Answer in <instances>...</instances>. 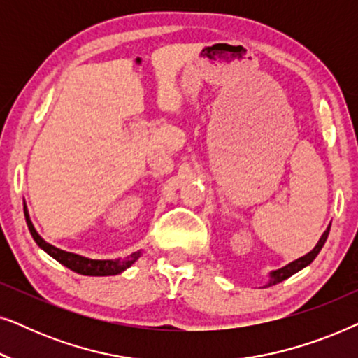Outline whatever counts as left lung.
<instances>
[{
	"label": "left lung",
	"mask_w": 358,
	"mask_h": 358,
	"mask_svg": "<svg viewBox=\"0 0 358 358\" xmlns=\"http://www.w3.org/2000/svg\"><path fill=\"white\" fill-rule=\"evenodd\" d=\"M329 229H331V224H329V227H327L326 231L322 233L321 239H320V241H317V244H316L315 249H313L311 252H308L306 256L296 259V261H293L292 264H288V266L278 268V271H275V272H272L271 273L272 280H271V283H268V285H277V283H280V282L285 280V278L292 277L293 273H296L298 271H301L303 267H306L308 264H311L313 261H315V257L317 256V254H320L322 246H324V243H326V239H327V234H329Z\"/></svg>",
	"instance_id": "1"
}]
</instances>
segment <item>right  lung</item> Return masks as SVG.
<instances>
[{
	"instance_id": "right-lung-1",
	"label": "right lung",
	"mask_w": 358,
	"mask_h": 358,
	"mask_svg": "<svg viewBox=\"0 0 358 358\" xmlns=\"http://www.w3.org/2000/svg\"><path fill=\"white\" fill-rule=\"evenodd\" d=\"M24 215H26L29 231H31L34 241H36L38 246H41L43 251L48 254V256H52L55 261H58L65 267L70 268V271L81 273V275H92V277L117 275V273L124 272L125 268H129L131 264H134L136 259L141 256V252L136 251L124 259H115V261H96V259H87V257L78 256V254L62 251V249L52 246V244L45 243L41 236H38L36 229H34V224L31 223V220H29L26 205H24Z\"/></svg>"
}]
</instances>
